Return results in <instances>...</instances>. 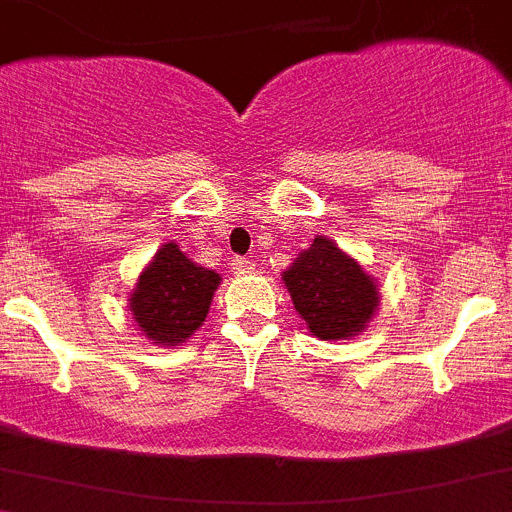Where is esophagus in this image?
<instances>
[{
    "mask_svg": "<svg viewBox=\"0 0 512 512\" xmlns=\"http://www.w3.org/2000/svg\"><path fill=\"white\" fill-rule=\"evenodd\" d=\"M232 270L237 272V275H245V272L255 270V262L247 260V257H234V260H232Z\"/></svg>",
    "mask_w": 512,
    "mask_h": 512,
    "instance_id": "34e87169",
    "label": "esophagus"
}]
</instances>
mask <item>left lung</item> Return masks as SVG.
Listing matches in <instances>:
<instances>
[{
	"mask_svg": "<svg viewBox=\"0 0 512 512\" xmlns=\"http://www.w3.org/2000/svg\"><path fill=\"white\" fill-rule=\"evenodd\" d=\"M283 283L308 331L321 341L364 333L381 303L374 275L326 234H315L313 245L283 272Z\"/></svg>",
	"mask_w": 512,
	"mask_h": 512,
	"instance_id": "8db88e82",
	"label": "left lung"
}]
</instances>
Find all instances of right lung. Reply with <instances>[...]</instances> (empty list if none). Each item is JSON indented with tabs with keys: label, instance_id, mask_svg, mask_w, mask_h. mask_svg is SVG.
<instances>
[{
	"label": "right lung",
	"instance_id": "1",
	"mask_svg": "<svg viewBox=\"0 0 512 512\" xmlns=\"http://www.w3.org/2000/svg\"><path fill=\"white\" fill-rule=\"evenodd\" d=\"M219 283V272L191 260L174 240L164 242L128 295L133 323L156 346H179L202 328Z\"/></svg>",
	"mask_w": 512,
	"mask_h": 512
}]
</instances>
